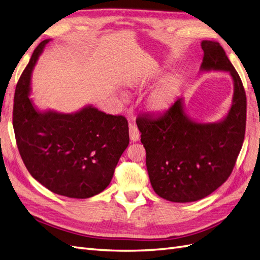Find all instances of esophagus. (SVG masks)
I'll list each match as a JSON object with an SVG mask.
<instances>
[{"label":"esophagus","mask_w":260,"mask_h":260,"mask_svg":"<svg viewBox=\"0 0 260 260\" xmlns=\"http://www.w3.org/2000/svg\"><path fill=\"white\" fill-rule=\"evenodd\" d=\"M129 136H130V140L132 142H137L140 137V132L137 125L135 124H130L129 125Z\"/></svg>","instance_id":"esophagus-1"}]
</instances>
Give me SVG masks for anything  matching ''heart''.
I'll list each match as a JSON object with an SVG mask.
<instances>
[{
    "label": "heart",
    "mask_w": 260,
    "mask_h": 260,
    "mask_svg": "<svg viewBox=\"0 0 260 260\" xmlns=\"http://www.w3.org/2000/svg\"><path fill=\"white\" fill-rule=\"evenodd\" d=\"M176 88L175 81H167L164 83L152 94L151 100H149V106L154 111H161V109L168 107L175 96Z\"/></svg>",
    "instance_id": "heart-1"
}]
</instances>
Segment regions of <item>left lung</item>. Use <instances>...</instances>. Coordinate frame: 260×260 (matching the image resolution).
I'll return each instance as SVG.
<instances>
[{
  "label": "left lung",
  "mask_w": 260,
  "mask_h": 260,
  "mask_svg": "<svg viewBox=\"0 0 260 260\" xmlns=\"http://www.w3.org/2000/svg\"><path fill=\"white\" fill-rule=\"evenodd\" d=\"M203 70L229 72L234 81L233 104L218 123L188 119L181 99L160 116L137 118L146 168L155 193L170 202L206 198L222 185L237 162L246 128V94L241 78L218 42H202Z\"/></svg>",
  "instance_id": "left-lung-1"
}]
</instances>
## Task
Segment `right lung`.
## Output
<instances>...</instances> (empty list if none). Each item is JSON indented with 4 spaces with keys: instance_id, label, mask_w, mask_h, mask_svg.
I'll list each match as a JSON object with an SVG mask.
<instances>
[{
    "instance_id": "1",
    "label": "right lung",
    "mask_w": 260,
    "mask_h": 260,
    "mask_svg": "<svg viewBox=\"0 0 260 260\" xmlns=\"http://www.w3.org/2000/svg\"><path fill=\"white\" fill-rule=\"evenodd\" d=\"M49 40L39 44L16 85L13 127L21 159L53 193L88 199L111 183L129 144L128 120L85 107L74 115L39 113L29 100L30 76Z\"/></svg>"
}]
</instances>
